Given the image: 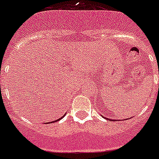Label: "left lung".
Here are the masks:
<instances>
[{
    "instance_id": "8db88e82",
    "label": "left lung",
    "mask_w": 159,
    "mask_h": 159,
    "mask_svg": "<svg viewBox=\"0 0 159 159\" xmlns=\"http://www.w3.org/2000/svg\"><path fill=\"white\" fill-rule=\"evenodd\" d=\"M107 120H111V119H108V118H106Z\"/></svg>"
}]
</instances>
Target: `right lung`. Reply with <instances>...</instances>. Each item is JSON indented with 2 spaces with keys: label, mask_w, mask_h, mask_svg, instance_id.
Returning a JSON list of instances; mask_svg holds the SVG:
<instances>
[{
  "label": "right lung",
  "mask_w": 159,
  "mask_h": 159,
  "mask_svg": "<svg viewBox=\"0 0 159 159\" xmlns=\"http://www.w3.org/2000/svg\"><path fill=\"white\" fill-rule=\"evenodd\" d=\"M61 118H63V116L61 117ZM61 118H60V119H58V120H55V121H52V122H48L47 123V124H51V123H53V122H56V121H57V120H61Z\"/></svg>",
  "instance_id": "obj_1"
}]
</instances>
